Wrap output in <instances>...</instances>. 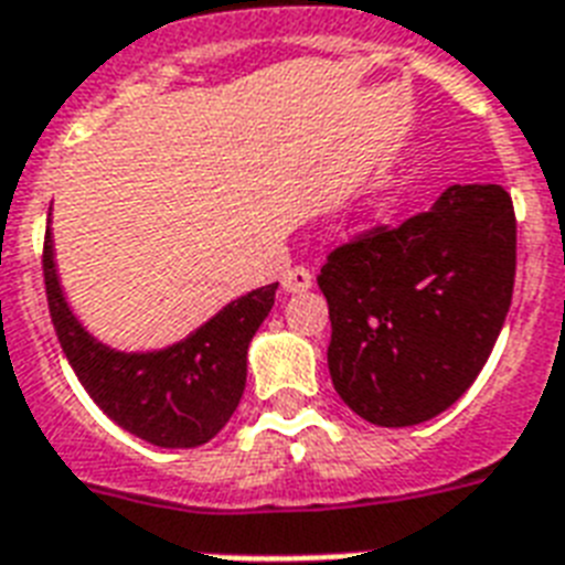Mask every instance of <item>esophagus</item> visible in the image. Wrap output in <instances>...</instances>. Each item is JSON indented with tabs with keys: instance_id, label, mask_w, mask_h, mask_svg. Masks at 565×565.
<instances>
[{
	"instance_id": "obj_1",
	"label": "esophagus",
	"mask_w": 565,
	"mask_h": 565,
	"mask_svg": "<svg viewBox=\"0 0 565 565\" xmlns=\"http://www.w3.org/2000/svg\"><path fill=\"white\" fill-rule=\"evenodd\" d=\"M311 288V270L303 265H295L282 274V291L288 295H300V291H309Z\"/></svg>"
}]
</instances>
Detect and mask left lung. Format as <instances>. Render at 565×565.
Listing matches in <instances>:
<instances>
[{"label":"left lung","mask_w":565,"mask_h":565,"mask_svg":"<svg viewBox=\"0 0 565 565\" xmlns=\"http://www.w3.org/2000/svg\"><path fill=\"white\" fill-rule=\"evenodd\" d=\"M516 277V215L495 183L449 186L399 227L335 247L318 286L329 303V376L373 426L403 428L461 399L504 327Z\"/></svg>","instance_id":"obj_1"}]
</instances>
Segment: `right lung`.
<instances>
[{"label":"right lung","instance_id":"obj_1","mask_svg":"<svg viewBox=\"0 0 565 565\" xmlns=\"http://www.w3.org/2000/svg\"><path fill=\"white\" fill-rule=\"evenodd\" d=\"M49 311L63 353L93 403L125 431L162 449H192L227 426L245 394L247 347L268 318L277 282L262 286L157 353H119L72 315L54 268L52 230L43 245Z\"/></svg>","mask_w":565,"mask_h":565}]
</instances>
